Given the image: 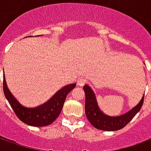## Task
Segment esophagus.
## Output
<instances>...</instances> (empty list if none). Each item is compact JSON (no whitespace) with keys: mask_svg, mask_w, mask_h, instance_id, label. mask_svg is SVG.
Returning a JSON list of instances; mask_svg holds the SVG:
<instances>
[{"mask_svg":"<svg viewBox=\"0 0 151 151\" xmlns=\"http://www.w3.org/2000/svg\"><path fill=\"white\" fill-rule=\"evenodd\" d=\"M86 83V80L84 78H79L78 80V85L79 86H83L85 85Z\"/></svg>","mask_w":151,"mask_h":151,"instance_id":"34e87169","label":"esophagus"}]
</instances>
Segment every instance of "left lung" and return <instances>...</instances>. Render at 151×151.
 <instances>
[{
    "label": "left lung",
    "instance_id": "obj_1",
    "mask_svg": "<svg viewBox=\"0 0 151 151\" xmlns=\"http://www.w3.org/2000/svg\"><path fill=\"white\" fill-rule=\"evenodd\" d=\"M86 95L85 112L86 116L93 126L104 131H116L126 126L141 110L144 101V95L137 104L126 113L117 116H111L104 113L99 108L95 92L88 85L83 86Z\"/></svg>",
    "mask_w": 151,
    "mask_h": 151
}]
</instances>
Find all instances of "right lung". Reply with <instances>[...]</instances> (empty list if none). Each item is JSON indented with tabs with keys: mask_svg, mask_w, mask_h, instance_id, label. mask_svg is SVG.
<instances>
[{
	"mask_svg": "<svg viewBox=\"0 0 151 151\" xmlns=\"http://www.w3.org/2000/svg\"><path fill=\"white\" fill-rule=\"evenodd\" d=\"M3 79V91L5 98L18 119L23 123L34 127L47 126L56 120L62 110L67 95L76 86V83L65 86L43 104L35 108H27L21 104L9 91L6 84L5 74Z\"/></svg>",
	"mask_w": 151,
	"mask_h": 151,
	"instance_id": "obj_1",
	"label": "right lung"
}]
</instances>
